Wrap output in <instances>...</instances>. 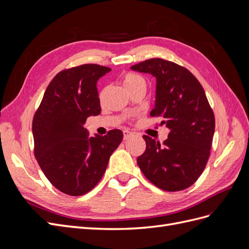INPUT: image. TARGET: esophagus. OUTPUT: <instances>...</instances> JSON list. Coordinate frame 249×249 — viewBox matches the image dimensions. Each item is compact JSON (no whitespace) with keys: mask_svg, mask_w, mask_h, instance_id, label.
Listing matches in <instances>:
<instances>
[{"mask_svg":"<svg viewBox=\"0 0 249 249\" xmlns=\"http://www.w3.org/2000/svg\"><path fill=\"white\" fill-rule=\"evenodd\" d=\"M133 135V133L132 132H130V131H127V130H124V140H126L127 138H130L131 136Z\"/></svg>","mask_w":249,"mask_h":249,"instance_id":"1","label":"esophagus"}]
</instances>
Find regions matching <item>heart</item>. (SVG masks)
<instances>
[{"label": "heart", "mask_w": 249, "mask_h": 249, "mask_svg": "<svg viewBox=\"0 0 249 249\" xmlns=\"http://www.w3.org/2000/svg\"><path fill=\"white\" fill-rule=\"evenodd\" d=\"M123 82L127 90H131L135 87L140 86V85H145L144 78H143L141 74L135 73V72H126L123 76ZM104 93V90H102L100 96L102 97Z\"/></svg>", "instance_id": "heart-1"}]
</instances>
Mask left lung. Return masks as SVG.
Wrapping results in <instances>:
<instances>
[{"label": "left lung", "instance_id": "obj_1", "mask_svg": "<svg viewBox=\"0 0 249 249\" xmlns=\"http://www.w3.org/2000/svg\"><path fill=\"white\" fill-rule=\"evenodd\" d=\"M157 78L152 117L169 129L163 143L144 135L145 152L137 158L143 175L160 189L175 192L196 182L208 163L215 116L202 86L186 67L161 58L131 66Z\"/></svg>", "mask_w": 249, "mask_h": 249}]
</instances>
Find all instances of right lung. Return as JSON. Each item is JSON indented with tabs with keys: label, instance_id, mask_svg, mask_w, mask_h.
Listing matches in <instances>:
<instances>
[{
	"label": "right lung",
	"instance_id": "add662e5",
	"mask_svg": "<svg viewBox=\"0 0 249 249\" xmlns=\"http://www.w3.org/2000/svg\"><path fill=\"white\" fill-rule=\"evenodd\" d=\"M110 71L82 64L58 72L33 117L36 160L51 184L71 196L84 195L97 185L124 137L114 129L88 138L84 127L87 117L101 113L96 82Z\"/></svg>",
	"mask_w": 249,
	"mask_h": 249
}]
</instances>
